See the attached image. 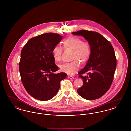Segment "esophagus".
Here are the masks:
<instances>
[{
  "instance_id": "1",
  "label": "esophagus",
  "mask_w": 131,
  "mask_h": 131,
  "mask_svg": "<svg viewBox=\"0 0 131 131\" xmlns=\"http://www.w3.org/2000/svg\"><path fill=\"white\" fill-rule=\"evenodd\" d=\"M68 77L69 78H70V79H75V77L73 76V75H69Z\"/></svg>"
}]
</instances>
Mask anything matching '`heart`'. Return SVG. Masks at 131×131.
Instances as JSON below:
<instances>
[{"mask_svg":"<svg viewBox=\"0 0 131 131\" xmlns=\"http://www.w3.org/2000/svg\"><path fill=\"white\" fill-rule=\"evenodd\" d=\"M63 47L65 49L73 50L71 62L64 63L60 66V70L64 73L72 75L80 67V62L84 64L89 59L91 54V47L88 42L75 36H71L62 41ZM62 47L55 45L52 50V56L56 61L61 60L63 52Z\"/></svg>","mask_w":131,"mask_h":131,"instance_id":"heart-1","label":"heart"}]
</instances>
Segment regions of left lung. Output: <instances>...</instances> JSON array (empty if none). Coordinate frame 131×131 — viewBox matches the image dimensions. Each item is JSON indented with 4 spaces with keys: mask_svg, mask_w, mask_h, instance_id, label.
<instances>
[{
    "mask_svg": "<svg viewBox=\"0 0 131 131\" xmlns=\"http://www.w3.org/2000/svg\"><path fill=\"white\" fill-rule=\"evenodd\" d=\"M72 34L83 36L91 47V54L85 67L78 73L83 85L77 92L86 100L98 99L108 90L113 80L117 64L114 49L97 32L80 30ZM85 73L87 76L82 75Z\"/></svg>",
    "mask_w": 131,
    "mask_h": 131,
    "instance_id": "obj_1",
    "label": "left lung"
}]
</instances>
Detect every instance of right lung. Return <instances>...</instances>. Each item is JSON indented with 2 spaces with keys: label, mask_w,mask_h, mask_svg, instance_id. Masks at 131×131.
Masks as SVG:
<instances>
[{
  "label": "right lung",
  "mask_w": 131,
  "mask_h": 131,
  "mask_svg": "<svg viewBox=\"0 0 131 131\" xmlns=\"http://www.w3.org/2000/svg\"><path fill=\"white\" fill-rule=\"evenodd\" d=\"M62 36L47 33L31 38L21 51L19 70L25 90L35 99L47 101L57 93L65 73L54 74L58 67L55 64L52 50Z\"/></svg>",
  "instance_id": "right-lung-1"
}]
</instances>
